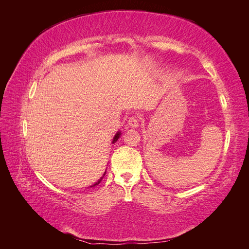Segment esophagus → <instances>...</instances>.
Returning a JSON list of instances; mask_svg holds the SVG:
<instances>
[{"label": "esophagus", "instance_id": "obj_1", "mask_svg": "<svg viewBox=\"0 0 249 249\" xmlns=\"http://www.w3.org/2000/svg\"><path fill=\"white\" fill-rule=\"evenodd\" d=\"M127 124H129L131 127H138L139 125V118L136 115H133L127 120Z\"/></svg>", "mask_w": 249, "mask_h": 249}]
</instances>
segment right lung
<instances>
[{"label":"right lung","instance_id":"obj_1","mask_svg":"<svg viewBox=\"0 0 249 249\" xmlns=\"http://www.w3.org/2000/svg\"><path fill=\"white\" fill-rule=\"evenodd\" d=\"M119 136H120V132H118V133H116V135H115V136H114V138H113V141H112V143H114V142H116V141H117V140H118V138H119ZM105 175H106V172H105V173H104V176H105ZM102 179H103V178H100V179H99V180H97V182H96V183H95V184H93V185H92V186H90V187H95V186H96V185H99V184H100V183H101V180H102Z\"/></svg>","mask_w":249,"mask_h":249}]
</instances>
